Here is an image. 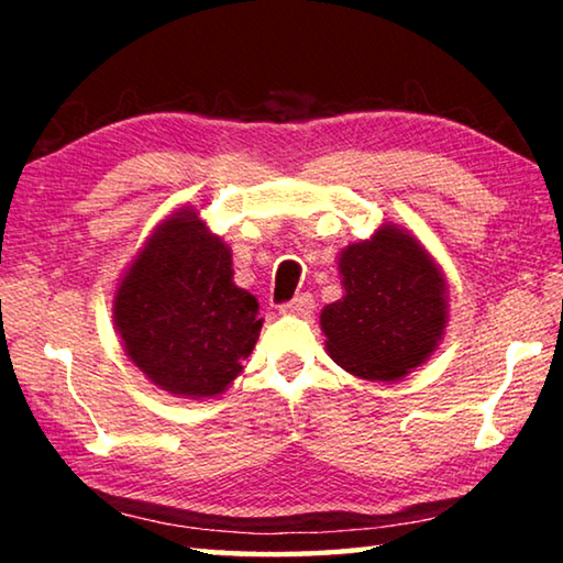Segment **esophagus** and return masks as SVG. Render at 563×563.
Wrapping results in <instances>:
<instances>
[{
    "label": "esophagus",
    "mask_w": 563,
    "mask_h": 563,
    "mask_svg": "<svg viewBox=\"0 0 563 563\" xmlns=\"http://www.w3.org/2000/svg\"><path fill=\"white\" fill-rule=\"evenodd\" d=\"M280 310L288 312V316H300V318H305V316H310L312 310H316V300H312L310 292H300V295H295L292 300L283 302Z\"/></svg>",
    "instance_id": "34e87169"
}]
</instances>
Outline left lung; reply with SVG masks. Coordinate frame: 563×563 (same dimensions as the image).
Returning <instances> with one entry per match:
<instances>
[{
    "mask_svg": "<svg viewBox=\"0 0 563 563\" xmlns=\"http://www.w3.org/2000/svg\"><path fill=\"white\" fill-rule=\"evenodd\" d=\"M340 275L345 295L320 312L340 367L395 383L432 355L446 325V285L412 235L383 225L342 251Z\"/></svg>",
    "mask_w": 563,
    "mask_h": 563,
    "instance_id": "1",
    "label": "left lung"
}]
</instances>
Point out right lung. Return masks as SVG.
<instances>
[{"label":"right lung","instance_id":"obj_1","mask_svg":"<svg viewBox=\"0 0 563 563\" xmlns=\"http://www.w3.org/2000/svg\"><path fill=\"white\" fill-rule=\"evenodd\" d=\"M231 265L228 245L198 213L178 211L121 278L113 325L123 350L170 395H221L258 342V300L233 283Z\"/></svg>","mask_w":563,"mask_h":563}]
</instances>
